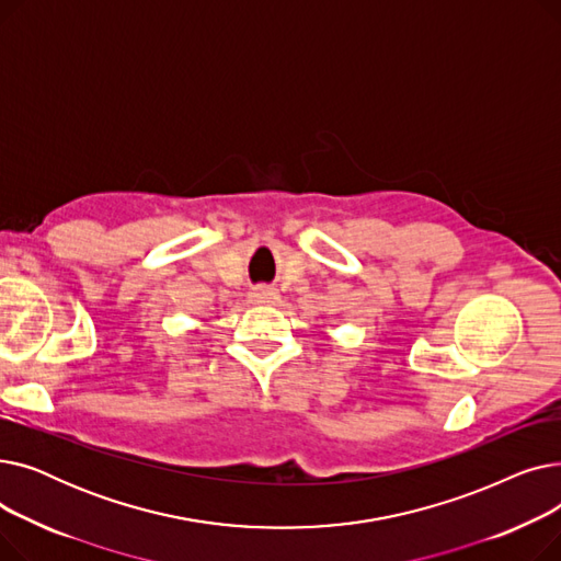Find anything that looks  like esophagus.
<instances>
[{"mask_svg": "<svg viewBox=\"0 0 561 561\" xmlns=\"http://www.w3.org/2000/svg\"><path fill=\"white\" fill-rule=\"evenodd\" d=\"M277 290L271 288V286H256L252 293H250V300L256 302V305H273L277 300Z\"/></svg>", "mask_w": 561, "mask_h": 561, "instance_id": "1", "label": "esophagus"}]
</instances>
